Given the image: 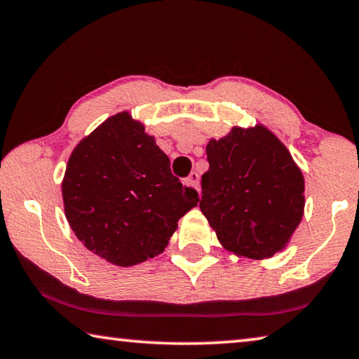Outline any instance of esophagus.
Wrapping results in <instances>:
<instances>
[{
	"label": "esophagus",
	"mask_w": 359,
	"mask_h": 359,
	"mask_svg": "<svg viewBox=\"0 0 359 359\" xmlns=\"http://www.w3.org/2000/svg\"><path fill=\"white\" fill-rule=\"evenodd\" d=\"M185 184H187V185L198 187V185H200V174H198L196 170H193V172L189 175V177L185 179Z\"/></svg>",
	"instance_id": "34e87169"
}]
</instances>
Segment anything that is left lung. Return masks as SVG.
<instances>
[{
    "label": "left lung",
    "instance_id": "1",
    "mask_svg": "<svg viewBox=\"0 0 359 359\" xmlns=\"http://www.w3.org/2000/svg\"><path fill=\"white\" fill-rule=\"evenodd\" d=\"M206 153L200 208L219 241L244 257H271L304 214V175L291 153L262 126L231 129Z\"/></svg>",
    "mask_w": 359,
    "mask_h": 359
}]
</instances>
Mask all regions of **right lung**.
I'll list each match as a JSON object with an SVG mask.
<instances>
[{"label": "right lung", "instance_id": "right-lung-1", "mask_svg": "<svg viewBox=\"0 0 359 359\" xmlns=\"http://www.w3.org/2000/svg\"><path fill=\"white\" fill-rule=\"evenodd\" d=\"M169 164L129 113L102 123L73 150L62 182L65 215L78 240L119 266L163 252L179 219L200 201Z\"/></svg>", "mask_w": 359, "mask_h": 359}]
</instances>
